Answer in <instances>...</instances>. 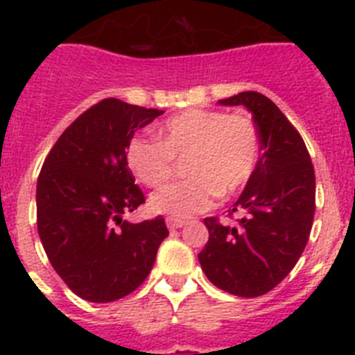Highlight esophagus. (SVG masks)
<instances>
[{"instance_id":"1","label":"esophagus","mask_w":355,"mask_h":355,"mask_svg":"<svg viewBox=\"0 0 355 355\" xmlns=\"http://www.w3.org/2000/svg\"><path fill=\"white\" fill-rule=\"evenodd\" d=\"M184 225V220H181V218H174V216H168L167 218V227L168 229H180Z\"/></svg>"}]
</instances>
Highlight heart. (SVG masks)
Returning <instances> with one entry per match:
<instances>
[{
    "label": "heart",
    "mask_w": 355,
    "mask_h": 355,
    "mask_svg": "<svg viewBox=\"0 0 355 355\" xmlns=\"http://www.w3.org/2000/svg\"><path fill=\"white\" fill-rule=\"evenodd\" d=\"M259 137L252 119L216 110H187L158 128V142L135 137L126 162L146 187L171 180L175 159H184L190 180L172 183L150 196V209L187 218L213 208L218 196H233L256 171Z\"/></svg>",
    "instance_id": "1"
}]
</instances>
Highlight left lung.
Listing matches in <instances>:
<instances>
[{
	"mask_svg": "<svg viewBox=\"0 0 355 355\" xmlns=\"http://www.w3.org/2000/svg\"><path fill=\"white\" fill-rule=\"evenodd\" d=\"M218 105L249 110L261 156L229 209L245 216L236 225L205 218L209 238L199 263L216 288L250 299L274 290L304 252L315 216V168L299 131L266 96L249 90Z\"/></svg>",
	"mask_w": 355,
	"mask_h": 355,
	"instance_id": "8db88e82",
	"label": "left lung"
}]
</instances>
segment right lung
Returning a JSON list of instances; mask_svg holds the SVG:
<instances>
[{
  "mask_svg": "<svg viewBox=\"0 0 355 355\" xmlns=\"http://www.w3.org/2000/svg\"><path fill=\"white\" fill-rule=\"evenodd\" d=\"M163 112L110 97L60 135L37 181V229L56 274L89 302H114L135 291L168 236L162 216L124 220L146 197L128 168L135 131Z\"/></svg>",
  "mask_w": 355,
  "mask_h": 355,
  "instance_id": "obj_1",
  "label": "right lung"
}]
</instances>
